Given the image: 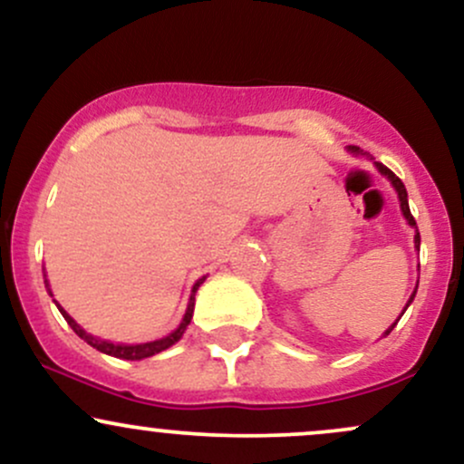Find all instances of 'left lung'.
<instances>
[{
  "instance_id": "1",
  "label": "left lung",
  "mask_w": 464,
  "mask_h": 464,
  "mask_svg": "<svg viewBox=\"0 0 464 464\" xmlns=\"http://www.w3.org/2000/svg\"><path fill=\"white\" fill-rule=\"evenodd\" d=\"M349 150H351V152H360V148H355V146H349ZM375 168H377V169H380V172H382V174H384V177H386L388 180H391V183H392V188H395V191H397V196H399V202H401V214H403V218H406V220H408V225H410V227H412V228H414V231H417V236H414V248H417V250H419V244H420V236H419V228H417V222H414V218H412V214H410V207H408V191H406V185H403V183H401V179H399V177H395V174H392V172H391V169H388V168H386V165H382V163H375ZM417 287H419V281H417ZM414 295H417V290H414V292H412V296H410V299H408V303H406V307H403V312H406V310H408V305H410V303H412V299H414ZM403 312H401V314H399V318H401V316H403ZM399 318H397V321H395V323H392V324H391V327H388V329H386V332H384V335H388V334H391V332H392V329H395V324L399 323Z\"/></svg>"
}]
</instances>
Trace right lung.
Instances as JSON below:
<instances>
[{"mask_svg": "<svg viewBox=\"0 0 464 464\" xmlns=\"http://www.w3.org/2000/svg\"><path fill=\"white\" fill-rule=\"evenodd\" d=\"M202 281H205V276L196 281L194 287H191V296H189V303H188V312H185L183 321H180L179 327L174 329L172 334L165 335V338L154 340V343H143V344H113V343H109V340H100V338H95V335L84 332V329L80 327V324H78L76 321H73V318L69 316V314H67L65 310H63V307L58 305V303H56V307H58V310H61L63 318H65L69 327H72L73 332H76V334L80 335V338L84 340V343L92 344L93 349L102 351V353H106V355H113V358H121V360H143V358H150V355H154V353H161V351H165L168 347H172L174 343H179V340L183 338L185 329H188V324H189V321H191V314H194V296H196V290H198ZM47 290H50V287H47Z\"/></svg>", "mask_w": 464, "mask_h": 464, "instance_id": "obj_1", "label": "right lung"}]
</instances>
